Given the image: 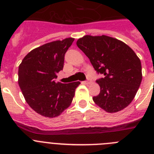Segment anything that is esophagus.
Masks as SVG:
<instances>
[{
    "label": "esophagus",
    "instance_id": "esophagus-1",
    "mask_svg": "<svg viewBox=\"0 0 154 154\" xmlns=\"http://www.w3.org/2000/svg\"><path fill=\"white\" fill-rule=\"evenodd\" d=\"M91 79H87V80H85V81H84V84H91Z\"/></svg>",
    "mask_w": 154,
    "mask_h": 154
}]
</instances>
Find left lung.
Here are the masks:
<instances>
[{"instance_id": "1", "label": "left lung", "mask_w": 154, "mask_h": 154, "mask_svg": "<svg viewBox=\"0 0 154 154\" xmlns=\"http://www.w3.org/2000/svg\"><path fill=\"white\" fill-rule=\"evenodd\" d=\"M77 45L90 59L98 74L100 92L94 97L96 104L108 113H115L132 102L142 80L140 60L128 45L108 36L86 35Z\"/></svg>"}]
</instances>
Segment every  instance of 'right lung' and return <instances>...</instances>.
I'll return each instance as SVG.
<instances>
[{
  "instance_id": "add662e5",
  "label": "right lung",
  "mask_w": 154,
  "mask_h": 154,
  "mask_svg": "<svg viewBox=\"0 0 154 154\" xmlns=\"http://www.w3.org/2000/svg\"><path fill=\"white\" fill-rule=\"evenodd\" d=\"M74 39L50 42L29 52L18 68V84L25 100L45 117H58L70 105L77 82L56 83L57 74L63 70L64 55Z\"/></svg>"
}]
</instances>
